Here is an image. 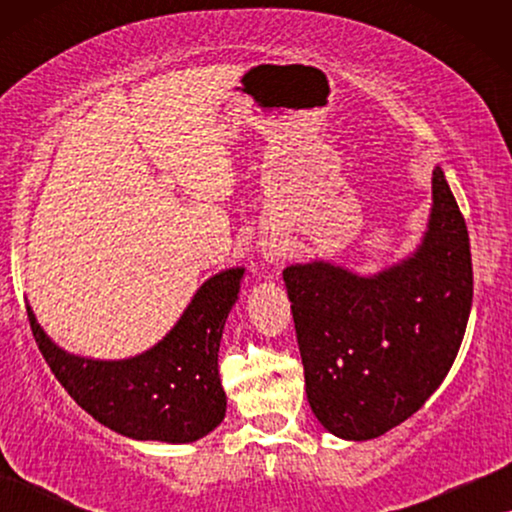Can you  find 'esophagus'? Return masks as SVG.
I'll use <instances>...</instances> for the list:
<instances>
[{
	"label": "esophagus",
	"instance_id": "esophagus-1",
	"mask_svg": "<svg viewBox=\"0 0 512 512\" xmlns=\"http://www.w3.org/2000/svg\"><path fill=\"white\" fill-rule=\"evenodd\" d=\"M263 256L268 258V261H275V258H277L279 254H277V249H272V247H265V249H263Z\"/></svg>",
	"mask_w": 512,
	"mask_h": 512
}]
</instances>
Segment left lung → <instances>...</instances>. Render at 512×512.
Instances as JSON below:
<instances>
[{
  "label": "left lung",
  "instance_id": "obj_1",
  "mask_svg": "<svg viewBox=\"0 0 512 512\" xmlns=\"http://www.w3.org/2000/svg\"><path fill=\"white\" fill-rule=\"evenodd\" d=\"M417 249L375 275L314 258L286 265L305 391L342 440H370L415 415L450 373L473 300L464 216L436 167Z\"/></svg>",
  "mask_w": 512,
  "mask_h": 512
}]
</instances>
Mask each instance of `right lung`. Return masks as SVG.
Segmentation results:
<instances>
[{
	"label": "right lung",
	"mask_w": 512,
	"mask_h": 512,
	"mask_svg": "<svg viewBox=\"0 0 512 512\" xmlns=\"http://www.w3.org/2000/svg\"><path fill=\"white\" fill-rule=\"evenodd\" d=\"M242 279L244 268L216 272L193 293L163 340L128 359L67 352L48 338L30 305L27 317L53 375L90 417L135 440L195 443L226 417L219 345Z\"/></svg>",
	"instance_id": "add662e5"
}]
</instances>
